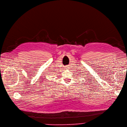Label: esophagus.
<instances>
[{
  "label": "esophagus",
  "instance_id": "1",
  "mask_svg": "<svg viewBox=\"0 0 127 127\" xmlns=\"http://www.w3.org/2000/svg\"><path fill=\"white\" fill-rule=\"evenodd\" d=\"M68 67H68V66H65L64 68L66 69H67Z\"/></svg>",
  "mask_w": 127,
  "mask_h": 127
}]
</instances>
